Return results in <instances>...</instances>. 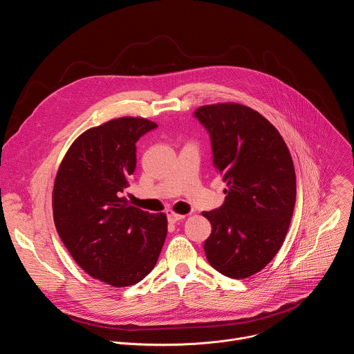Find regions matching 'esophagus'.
I'll use <instances>...</instances> for the list:
<instances>
[{"label":"esophagus","instance_id":"1","mask_svg":"<svg viewBox=\"0 0 354 354\" xmlns=\"http://www.w3.org/2000/svg\"><path fill=\"white\" fill-rule=\"evenodd\" d=\"M184 218H185L184 215L176 214V212H173V210H167V221H169L170 223H176V222H178V221H183Z\"/></svg>","mask_w":354,"mask_h":354}]
</instances>
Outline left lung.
<instances>
[{
    "label": "left lung",
    "mask_w": 354,
    "mask_h": 354,
    "mask_svg": "<svg viewBox=\"0 0 354 354\" xmlns=\"http://www.w3.org/2000/svg\"><path fill=\"white\" fill-rule=\"evenodd\" d=\"M194 117L207 131L214 167L227 183L225 203L202 214L212 225L206 259L227 277L245 279L285 241L296 203L293 160L277 129L247 106H202Z\"/></svg>",
    "instance_id": "8db88e82"
}]
</instances>
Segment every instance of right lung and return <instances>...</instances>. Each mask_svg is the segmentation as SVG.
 <instances>
[{
    "mask_svg": "<svg viewBox=\"0 0 354 354\" xmlns=\"http://www.w3.org/2000/svg\"><path fill=\"white\" fill-rule=\"evenodd\" d=\"M158 128L122 117L91 128L64 156L53 189L58 236L92 277L132 286L155 268L167 234L165 214H149L121 198L136 166L138 139Z\"/></svg>",
    "mask_w": 354,
    "mask_h": 354,
    "instance_id": "obj_1",
    "label": "right lung"
}]
</instances>
